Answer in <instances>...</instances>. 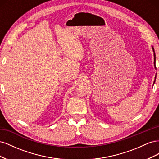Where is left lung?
Listing matches in <instances>:
<instances>
[{
	"label": "left lung",
	"instance_id": "8db88e82",
	"mask_svg": "<svg viewBox=\"0 0 159 159\" xmlns=\"http://www.w3.org/2000/svg\"><path fill=\"white\" fill-rule=\"evenodd\" d=\"M152 50H153V52H154V65H155V66H155V60H156L155 53V50H154L153 47H152ZM155 68H156V67H155ZM155 79H156V77H155ZM155 81H154V82H155Z\"/></svg>",
	"mask_w": 159,
	"mask_h": 159
}]
</instances>
